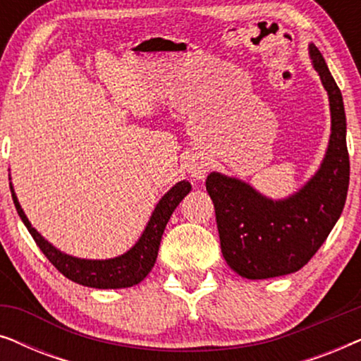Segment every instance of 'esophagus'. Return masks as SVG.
<instances>
[{
	"label": "esophagus",
	"mask_w": 361,
	"mask_h": 361,
	"mask_svg": "<svg viewBox=\"0 0 361 361\" xmlns=\"http://www.w3.org/2000/svg\"><path fill=\"white\" fill-rule=\"evenodd\" d=\"M185 169L190 174V177H194V179H204L207 172L210 169V162L204 156L192 154L190 157H187Z\"/></svg>",
	"instance_id": "obj_1"
}]
</instances>
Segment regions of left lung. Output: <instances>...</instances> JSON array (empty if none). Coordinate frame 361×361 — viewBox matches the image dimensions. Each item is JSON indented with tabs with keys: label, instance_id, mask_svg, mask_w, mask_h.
<instances>
[{
	"label": "left lung",
	"instance_id": "8db88e82",
	"mask_svg": "<svg viewBox=\"0 0 361 361\" xmlns=\"http://www.w3.org/2000/svg\"><path fill=\"white\" fill-rule=\"evenodd\" d=\"M309 57L329 95L332 123L317 172L298 192L279 200L221 172L207 177L221 253L241 278L269 279L299 271L327 240L347 200L350 161L343 98L314 44H309Z\"/></svg>",
	"mask_w": 361,
	"mask_h": 361
}]
</instances>
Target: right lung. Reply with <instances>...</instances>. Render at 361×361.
Segmentation results:
<instances>
[{
	"mask_svg": "<svg viewBox=\"0 0 361 361\" xmlns=\"http://www.w3.org/2000/svg\"><path fill=\"white\" fill-rule=\"evenodd\" d=\"M9 187H11L13 202L18 215L21 216L23 224L26 225L29 233L32 235L34 241L42 253L47 256V259L73 283L95 289L131 288V286L140 284L149 274L156 263L157 251H159L161 238L167 221H169L176 207L192 189L190 182L180 180L172 189L167 190L152 210L141 236L126 253L108 259H85L63 253L52 243H49L27 220L26 214L21 209V204H19L16 192L13 189V184H9Z\"/></svg>",
	"mask_w": 361,
	"mask_h": 361,
	"instance_id": "right-lung-1",
	"label": "right lung"
}]
</instances>
